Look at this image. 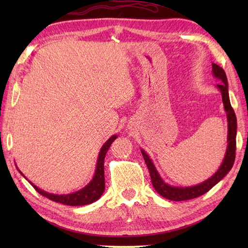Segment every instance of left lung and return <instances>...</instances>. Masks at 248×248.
<instances>
[{"label":"left lung","mask_w":248,"mask_h":248,"mask_svg":"<svg viewBox=\"0 0 248 248\" xmlns=\"http://www.w3.org/2000/svg\"><path fill=\"white\" fill-rule=\"evenodd\" d=\"M212 71L213 76L217 78L218 80L222 81V83L217 84V88L222 93L223 103L226 113H227V120H228V136H227V150H226V155L224 157V161L222 165L218 168V170L214 173L212 177H210L207 180L197 184L194 186H172L170 184L165 183L163 179L160 177L159 172H157L156 168L155 167L154 163H152L149 155L146 152L140 149L141 155L144 156V160L151 177V182L154 186L155 191L159 193L161 196L166 199L173 200V202H182V200H188L202 196L204 193L210 191L215 184L218 183L222 179L227 175L229 170L232 168L234 159H235V138H236V117L234 114V110L231 107L230 100H229V93H228V82L227 77L222 67H219L217 64H212Z\"/></svg>","instance_id":"left-lung-1"}]
</instances>
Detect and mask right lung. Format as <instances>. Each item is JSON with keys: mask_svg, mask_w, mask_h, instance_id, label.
<instances>
[{"mask_svg": "<svg viewBox=\"0 0 248 248\" xmlns=\"http://www.w3.org/2000/svg\"><path fill=\"white\" fill-rule=\"evenodd\" d=\"M116 139H117V136L113 135V136H110V138L107 141H105V144L102 146L101 150H100V152H99L96 171H94L93 178L92 179V181L89 182L85 187H83L82 189H80V191L71 193V194H67V195H55V194H51V193L43 191V189H40L39 187L34 186V184L31 181H30V183L34 186V188L39 194H41L43 196H45L46 198L53 200V202H60V203L67 204V205H85V204L94 202L96 200H98L100 197H101V195L104 192V188H105L104 157H105V155H107L110 144H112ZM20 173L23 176L22 172L20 171Z\"/></svg>", "mask_w": 248, "mask_h": 248, "instance_id": "right-lung-1", "label": "right lung"}]
</instances>
